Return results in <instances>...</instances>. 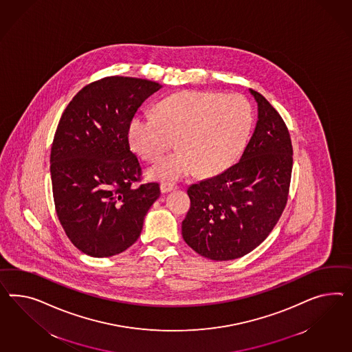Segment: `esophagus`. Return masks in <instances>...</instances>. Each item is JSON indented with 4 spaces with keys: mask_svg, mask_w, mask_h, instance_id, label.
Segmentation results:
<instances>
[{
    "mask_svg": "<svg viewBox=\"0 0 352 352\" xmlns=\"http://www.w3.org/2000/svg\"><path fill=\"white\" fill-rule=\"evenodd\" d=\"M178 187L175 186V184H173V183H162V186H160V190H162V193H168V192H171V190H177Z\"/></svg>",
    "mask_w": 352,
    "mask_h": 352,
    "instance_id": "1",
    "label": "esophagus"
}]
</instances>
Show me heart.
<instances>
[{"instance_id": "obj_1", "label": "heart", "mask_w": 352, "mask_h": 352, "mask_svg": "<svg viewBox=\"0 0 352 352\" xmlns=\"http://www.w3.org/2000/svg\"><path fill=\"white\" fill-rule=\"evenodd\" d=\"M252 111L241 95L184 91L157 104V116L141 113L129 123L128 137L134 151L146 162H157L174 140L179 150L148 170V177L178 181L200 169L217 174L227 169L245 147Z\"/></svg>"}]
</instances>
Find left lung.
I'll use <instances>...</instances> for the list:
<instances>
[{
    "label": "left lung",
    "instance_id": "1",
    "mask_svg": "<svg viewBox=\"0 0 352 352\" xmlns=\"http://www.w3.org/2000/svg\"><path fill=\"white\" fill-rule=\"evenodd\" d=\"M250 94L257 102V123L239 162L187 190L190 208L182 236L201 256L215 261L256 248L276 227L288 199L294 162L289 132L264 96Z\"/></svg>",
    "mask_w": 352,
    "mask_h": 352
}]
</instances>
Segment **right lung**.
<instances>
[{
    "mask_svg": "<svg viewBox=\"0 0 352 352\" xmlns=\"http://www.w3.org/2000/svg\"><path fill=\"white\" fill-rule=\"evenodd\" d=\"M160 88L147 79L106 76L82 88L61 115L50 157L55 209L86 255L114 256L131 248L160 196L159 183L134 187L142 170L128 140L138 107Z\"/></svg>",
    "mask_w": 352,
    "mask_h": 352,
    "instance_id": "obj_1",
    "label": "right lung"
}]
</instances>
